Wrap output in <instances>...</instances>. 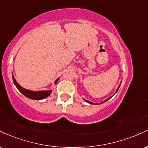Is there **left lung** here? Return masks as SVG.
I'll return each instance as SVG.
<instances>
[{
  "label": "left lung",
  "mask_w": 148,
  "mask_h": 148,
  "mask_svg": "<svg viewBox=\"0 0 148 148\" xmlns=\"http://www.w3.org/2000/svg\"><path fill=\"white\" fill-rule=\"evenodd\" d=\"M119 87H120V85H119V87H118V88H117V91H116V93H117V91H118V89H119ZM109 99H110V98H109ZM106 99V100L105 101H103V103H104V102H106V101H107L108 100V99ZM84 101H87V103H91V104H94V103H92L89 102V101H87V100H84Z\"/></svg>",
  "instance_id": "1"
}]
</instances>
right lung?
Instances as JSON below:
<instances>
[{"mask_svg":"<svg viewBox=\"0 0 148 148\" xmlns=\"http://www.w3.org/2000/svg\"><path fill=\"white\" fill-rule=\"evenodd\" d=\"M12 79H13V82H14V85L16 86V88L19 89V91L23 95L26 96L27 98H29L31 99H34V100H41V99H45L47 96L50 95L52 91L51 90H47V91H38V92H33V91L28 90V89H24V88L21 87L14 79V76L12 75ZM57 79L55 81V83L58 81Z\"/></svg>","mask_w":148,"mask_h":148,"instance_id":"add662e5","label":"right lung"}]
</instances>
